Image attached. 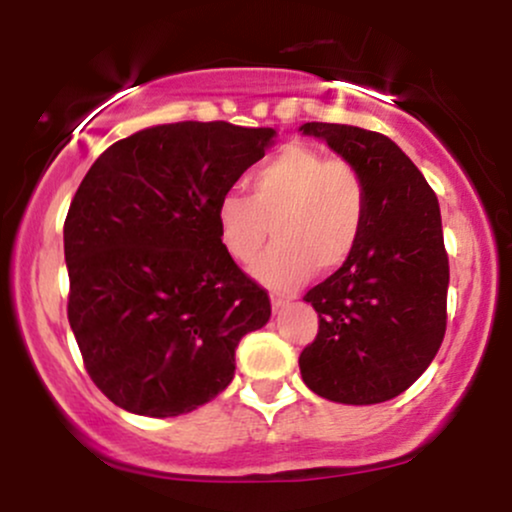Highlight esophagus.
<instances>
[{
  "instance_id": "1",
  "label": "esophagus",
  "mask_w": 512,
  "mask_h": 512,
  "mask_svg": "<svg viewBox=\"0 0 512 512\" xmlns=\"http://www.w3.org/2000/svg\"><path fill=\"white\" fill-rule=\"evenodd\" d=\"M289 298H281V296H272V310L274 313H281L284 308H289Z\"/></svg>"
}]
</instances>
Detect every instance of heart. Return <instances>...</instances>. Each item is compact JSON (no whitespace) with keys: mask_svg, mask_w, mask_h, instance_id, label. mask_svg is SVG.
I'll list each match as a JSON object with an SVG mask.
<instances>
[{"mask_svg":"<svg viewBox=\"0 0 512 512\" xmlns=\"http://www.w3.org/2000/svg\"><path fill=\"white\" fill-rule=\"evenodd\" d=\"M366 211V182L354 163L291 144L250 175V197L223 192L214 219L223 250L236 262H250L272 226L274 245L252 264V274L289 291L313 267L332 272L354 255Z\"/></svg>","mask_w":512,"mask_h":512,"instance_id":"b5f03b06","label":"heart"}]
</instances>
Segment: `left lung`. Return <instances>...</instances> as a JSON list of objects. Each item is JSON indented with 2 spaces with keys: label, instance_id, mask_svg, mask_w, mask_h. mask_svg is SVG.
I'll list each match as a JSON object with an SVG mask.
<instances>
[{
  "label": "left lung",
  "instance_id": "1",
  "mask_svg": "<svg viewBox=\"0 0 512 512\" xmlns=\"http://www.w3.org/2000/svg\"><path fill=\"white\" fill-rule=\"evenodd\" d=\"M354 163L368 192L354 255L303 296L320 317L303 349V383L339 404H378L402 395L431 366L448 322V252L440 209L421 170L385 134L305 122Z\"/></svg>",
  "mask_w": 512,
  "mask_h": 512
}]
</instances>
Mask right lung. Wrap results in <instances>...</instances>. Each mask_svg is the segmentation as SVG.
Wrapping results in <instances>:
<instances>
[{
  "instance_id": "right-lung-1",
  "label": "right lung",
  "mask_w": 512,
  "mask_h": 512,
  "mask_svg": "<svg viewBox=\"0 0 512 512\" xmlns=\"http://www.w3.org/2000/svg\"><path fill=\"white\" fill-rule=\"evenodd\" d=\"M272 127L142 129L88 168L64 221L67 317L84 366L132 414H187L228 387L267 291L223 250L214 209L264 156Z\"/></svg>"
}]
</instances>
